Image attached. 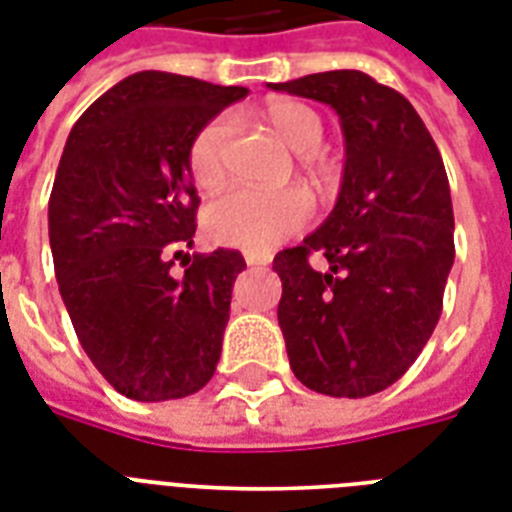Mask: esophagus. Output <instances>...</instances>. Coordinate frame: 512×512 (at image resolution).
I'll return each mask as SVG.
<instances>
[{
	"mask_svg": "<svg viewBox=\"0 0 512 512\" xmlns=\"http://www.w3.org/2000/svg\"><path fill=\"white\" fill-rule=\"evenodd\" d=\"M244 260H247V265H268L271 263V255H260V252H244Z\"/></svg>",
	"mask_w": 512,
	"mask_h": 512,
	"instance_id": "obj_1",
	"label": "esophagus"
}]
</instances>
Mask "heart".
<instances>
[{
  "instance_id": "obj_1",
  "label": "heart",
  "mask_w": 512,
  "mask_h": 512,
  "mask_svg": "<svg viewBox=\"0 0 512 512\" xmlns=\"http://www.w3.org/2000/svg\"><path fill=\"white\" fill-rule=\"evenodd\" d=\"M260 116L265 124L300 154L303 164L316 162L324 122L311 106L300 100H271L263 106ZM231 116L209 119L188 148V170L193 183L204 191H215L225 180V148L231 140ZM311 199L303 188H284V191H255V188H233L207 209V231L220 244L249 249V252H268L279 241L305 228L311 220Z\"/></svg>"
}]
</instances>
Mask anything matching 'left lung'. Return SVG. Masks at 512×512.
Instances as JSON below:
<instances>
[{
	"mask_svg": "<svg viewBox=\"0 0 512 512\" xmlns=\"http://www.w3.org/2000/svg\"><path fill=\"white\" fill-rule=\"evenodd\" d=\"M271 87L332 106L345 135L332 215L273 257L289 366L324 396H372L414 364L441 319L454 263L444 159L412 103L364 71ZM311 254L328 260L327 272Z\"/></svg>",
	"mask_w": 512,
	"mask_h": 512,
	"instance_id": "8db88e82",
	"label": "left lung"
}]
</instances>
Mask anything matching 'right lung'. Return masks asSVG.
Segmentation results:
<instances>
[{
  "mask_svg": "<svg viewBox=\"0 0 512 512\" xmlns=\"http://www.w3.org/2000/svg\"><path fill=\"white\" fill-rule=\"evenodd\" d=\"M247 87L140 71L92 103L68 135L50 193L60 297L98 372L132 401H167L212 380L231 316L236 249L193 255L196 132Z\"/></svg>",
  "mask_w": 512,
  "mask_h": 512,
  "instance_id": "add662e5",
  "label": "right lung"
}]
</instances>
